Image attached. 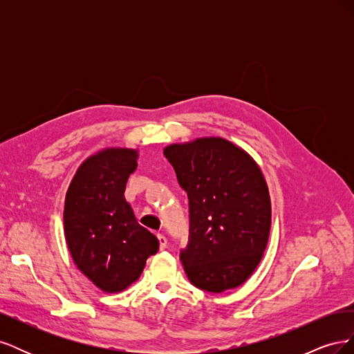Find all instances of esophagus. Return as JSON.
<instances>
[{
	"label": "esophagus",
	"instance_id": "34e87169",
	"mask_svg": "<svg viewBox=\"0 0 354 354\" xmlns=\"http://www.w3.org/2000/svg\"><path fill=\"white\" fill-rule=\"evenodd\" d=\"M156 238H158V241H159V250L164 251V250L167 248V238L164 236V234H160V233L156 234Z\"/></svg>",
	"mask_w": 354,
	"mask_h": 354
}]
</instances>
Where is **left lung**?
I'll use <instances>...</instances> for the list:
<instances>
[{"mask_svg":"<svg viewBox=\"0 0 354 354\" xmlns=\"http://www.w3.org/2000/svg\"><path fill=\"white\" fill-rule=\"evenodd\" d=\"M164 155L189 198V242L180 251L189 281L216 294L242 285L259 266L270 233L261 169L220 137L171 145Z\"/></svg>","mask_w":354,"mask_h":354,"instance_id":"1","label":"left lung"}]
</instances>
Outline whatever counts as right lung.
I'll use <instances>...</instances> for the list:
<instances>
[{
	"instance_id": "1",
	"label": "right lung",
	"mask_w": 354,
	"mask_h": 354,
	"mask_svg": "<svg viewBox=\"0 0 354 354\" xmlns=\"http://www.w3.org/2000/svg\"><path fill=\"white\" fill-rule=\"evenodd\" d=\"M136 167V151L104 149L84 160L66 194L63 221L71 255L104 292H120L136 282L159 246L124 196Z\"/></svg>"
}]
</instances>
